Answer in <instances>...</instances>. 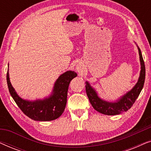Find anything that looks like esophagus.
<instances>
[{
	"label": "esophagus",
	"mask_w": 151,
	"mask_h": 151,
	"mask_svg": "<svg viewBox=\"0 0 151 151\" xmlns=\"http://www.w3.org/2000/svg\"><path fill=\"white\" fill-rule=\"evenodd\" d=\"M76 70H77L78 72H80L82 71V67H80V65H77L76 66Z\"/></svg>",
	"instance_id": "esophagus-1"
}]
</instances>
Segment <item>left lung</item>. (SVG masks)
I'll list each match as a JSON object with an SVG mask.
<instances>
[{"label":"left lung","instance_id":"left-lung-1","mask_svg":"<svg viewBox=\"0 0 151 151\" xmlns=\"http://www.w3.org/2000/svg\"><path fill=\"white\" fill-rule=\"evenodd\" d=\"M137 49L139 51V61L140 65H141V71H140L139 77L138 78L137 82L131 90L128 91L124 96H121L115 102H109V101L100 98L98 96L96 89L93 88L87 81H86L85 88L86 95L95 110L104 115H115L120 114L124 111H127L133 106L136 99L138 98L140 92L143 88L146 74L145 65H144L141 50L138 46Z\"/></svg>","mask_w":151,"mask_h":151}]
</instances>
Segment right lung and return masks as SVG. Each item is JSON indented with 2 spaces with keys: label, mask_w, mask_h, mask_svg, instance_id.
<instances>
[{
  "label": "right lung",
  "mask_w": 151,
  "mask_h": 151,
  "mask_svg": "<svg viewBox=\"0 0 151 151\" xmlns=\"http://www.w3.org/2000/svg\"><path fill=\"white\" fill-rule=\"evenodd\" d=\"M77 76L75 71H72L61 74L55 82L50 96L34 101L24 100L17 94L10 82L9 69L7 73V82L10 95L27 116L36 121H51L58 118L65 111L69 83Z\"/></svg>",
  "instance_id": "1"
}]
</instances>
